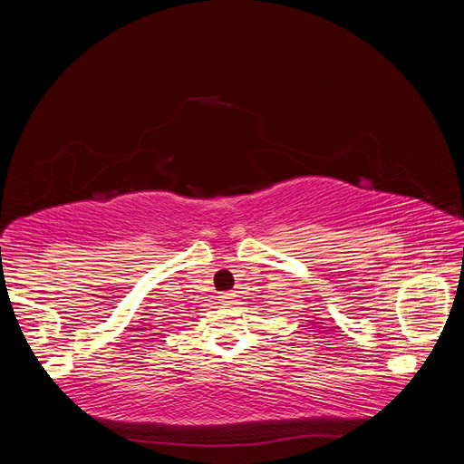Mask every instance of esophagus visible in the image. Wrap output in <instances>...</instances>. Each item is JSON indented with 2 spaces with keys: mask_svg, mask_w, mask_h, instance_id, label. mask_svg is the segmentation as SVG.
Wrapping results in <instances>:
<instances>
[{
  "mask_svg": "<svg viewBox=\"0 0 464 464\" xmlns=\"http://www.w3.org/2000/svg\"><path fill=\"white\" fill-rule=\"evenodd\" d=\"M218 298H220V304H222V305H232V304H234V298H236V296H234V294H232V292H222Z\"/></svg>",
  "mask_w": 464,
  "mask_h": 464,
  "instance_id": "obj_1",
  "label": "esophagus"
}]
</instances>
